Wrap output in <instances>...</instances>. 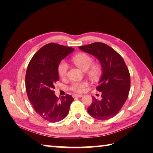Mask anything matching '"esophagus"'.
Here are the masks:
<instances>
[{
	"label": "esophagus",
	"instance_id": "34e87169",
	"mask_svg": "<svg viewBox=\"0 0 153 153\" xmlns=\"http://www.w3.org/2000/svg\"><path fill=\"white\" fill-rule=\"evenodd\" d=\"M83 95L82 94H74L73 95V97H75V98H81V97H82Z\"/></svg>",
	"mask_w": 153,
	"mask_h": 153
}]
</instances>
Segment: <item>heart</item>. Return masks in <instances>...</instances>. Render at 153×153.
Instances as JSON below:
<instances>
[{
    "label": "heart",
    "instance_id": "heart-1",
    "mask_svg": "<svg viewBox=\"0 0 153 153\" xmlns=\"http://www.w3.org/2000/svg\"><path fill=\"white\" fill-rule=\"evenodd\" d=\"M73 61L76 65L82 69L83 71H87L92 64H93V59L87 53H82L76 55L73 59ZM68 69V65L66 61H62L59 63L58 66V74L59 76L63 78L66 77L67 75ZM100 67L98 65H94L92 66L91 69L88 71V74L93 79H96L98 77L100 73ZM88 85V83L87 82H74L71 84L70 87V89L76 92H82L85 90V88Z\"/></svg>",
    "mask_w": 153,
    "mask_h": 153
}]
</instances>
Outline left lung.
I'll return each mask as SVG.
<instances>
[{"instance_id": "obj_1", "label": "left lung", "mask_w": 153, "mask_h": 153, "mask_svg": "<svg viewBox=\"0 0 153 153\" xmlns=\"http://www.w3.org/2000/svg\"><path fill=\"white\" fill-rule=\"evenodd\" d=\"M79 49L94 56L102 69L99 85L96 87L101 92V99L92 97L88 113L100 121L112 118L126 102L130 89V75L126 64L116 51L102 43L82 46Z\"/></svg>"}]
</instances>
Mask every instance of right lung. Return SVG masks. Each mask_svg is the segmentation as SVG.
<instances>
[{
  "instance_id": "right-lung-1",
  "label": "right lung",
  "mask_w": 153,
  "mask_h": 153,
  "mask_svg": "<svg viewBox=\"0 0 153 153\" xmlns=\"http://www.w3.org/2000/svg\"><path fill=\"white\" fill-rule=\"evenodd\" d=\"M73 50L59 44H47L35 53L27 67V96L37 114L48 121L58 122L65 118L74 100L68 94L58 98L53 91L59 78V64Z\"/></svg>"
}]
</instances>
